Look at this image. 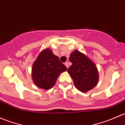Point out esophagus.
<instances>
[{"mask_svg":"<svg viewBox=\"0 0 125 125\" xmlns=\"http://www.w3.org/2000/svg\"><path fill=\"white\" fill-rule=\"evenodd\" d=\"M65 66H66V68H68L69 66H68V63L67 62H65Z\"/></svg>","mask_w":125,"mask_h":125,"instance_id":"esophagus-1","label":"esophagus"}]
</instances>
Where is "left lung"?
<instances>
[{
  "label": "left lung",
  "instance_id": "obj_1",
  "mask_svg": "<svg viewBox=\"0 0 125 125\" xmlns=\"http://www.w3.org/2000/svg\"><path fill=\"white\" fill-rule=\"evenodd\" d=\"M70 61L72 65L68 72L77 89L86 93L96 86L99 80V73L93 62L78 50L71 54Z\"/></svg>",
  "mask_w": 125,
  "mask_h": 125
}]
</instances>
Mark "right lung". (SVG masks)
Here are the masks:
<instances>
[{
	"instance_id": "1",
	"label": "right lung",
	"mask_w": 125,
	"mask_h": 125,
	"mask_svg": "<svg viewBox=\"0 0 125 125\" xmlns=\"http://www.w3.org/2000/svg\"><path fill=\"white\" fill-rule=\"evenodd\" d=\"M67 68L60 62L50 49L42 51L33 63L32 78L36 85L43 89L54 86L60 74Z\"/></svg>"
}]
</instances>
